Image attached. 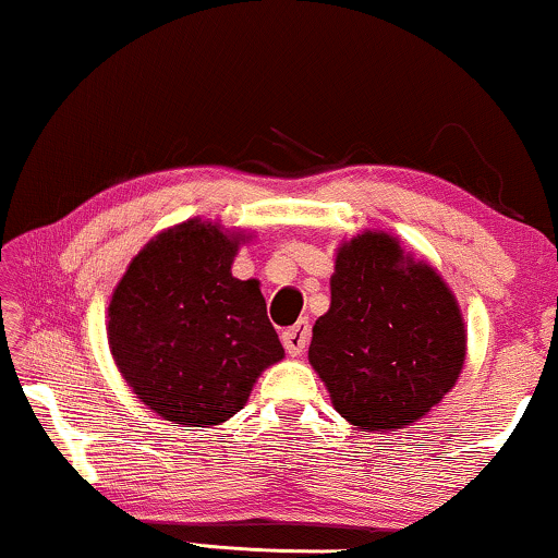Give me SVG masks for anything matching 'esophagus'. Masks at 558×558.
I'll list each match as a JSON object with an SVG mask.
<instances>
[{
	"mask_svg": "<svg viewBox=\"0 0 558 558\" xmlns=\"http://www.w3.org/2000/svg\"><path fill=\"white\" fill-rule=\"evenodd\" d=\"M281 342H284L289 355H302V350L307 348L310 342V325L296 323L292 327H287V330L281 332Z\"/></svg>",
	"mask_w": 558,
	"mask_h": 558,
	"instance_id": "1",
	"label": "esophagus"
}]
</instances>
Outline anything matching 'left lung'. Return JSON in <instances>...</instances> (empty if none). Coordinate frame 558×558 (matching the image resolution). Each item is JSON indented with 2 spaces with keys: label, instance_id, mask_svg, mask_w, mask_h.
<instances>
[{
  "label": "left lung",
  "instance_id": "left-lung-1",
  "mask_svg": "<svg viewBox=\"0 0 558 558\" xmlns=\"http://www.w3.org/2000/svg\"><path fill=\"white\" fill-rule=\"evenodd\" d=\"M310 363L357 429L393 432L445 399L464 363V323L432 266L365 231L342 243Z\"/></svg>",
  "mask_w": 558,
  "mask_h": 558
}]
</instances>
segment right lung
<instances>
[{"mask_svg":"<svg viewBox=\"0 0 558 558\" xmlns=\"http://www.w3.org/2000/svg\"><path fill=\"white\" fill-rule=\"evenodd\" d=\"M241 239L203 220L170 228L134 256L111 296L113 361L167 422H226L284 357L258 281L231 274Z\"/></svg>","mask_w":558,"mask_h":558,"instance_id":"right-lung-1","label":"right lung"}]
</instances>
